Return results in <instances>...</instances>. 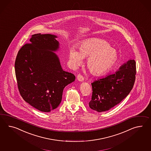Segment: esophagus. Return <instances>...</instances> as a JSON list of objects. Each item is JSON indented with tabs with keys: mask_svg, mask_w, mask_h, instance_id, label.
I'll use <instances>...</instances> for the list:
<instances>
[{
	"mask_svg": "<svg viewBox=\"0 0 151 151\" xmlns=\"http://www.w3.org/2000/svg\"><path fill=\"white\" fill-rule=\"evenodd\" d=\"M77 78L78 81H81V82L84 81V78L81 75V74L77 75Z\"/></svg>",
	"mask_w": 151,
	"mask_h": 151,
	"instance_id": "esophagus-1",
	"label": "esophagus"
}]
</instances>
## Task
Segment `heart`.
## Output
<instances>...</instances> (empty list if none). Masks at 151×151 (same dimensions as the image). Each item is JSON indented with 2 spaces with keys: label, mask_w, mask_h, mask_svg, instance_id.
Segmentation results:
<instances>
[{
  "label": "heart",
  "mask_w": 151,
  "mask_h": 151,
  "mask_svg": "<svg viewBox=\"0 0 151 151\" xmlns=\"http://www.w3.org/2000/svg\"><path fill=\"white\" fill-rule=\"evenodd\" d=\"M87 57L86 65L89 71L93 75H100L114 65L118 53L108 42L99 39L83 41L79 45L78 51L74 48L69 50V61L74 66L81 65L82 58Z\"/></svg>",
  "instance_id": "heart-1"
}]
</instances>
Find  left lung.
I'll use <instances>...</instances> for the list:
<instances>
[{"label": "left lung", "mask_w": 151, "mask_h": 151, "mask_svg": "<svg viewBox=\"0 0 151 151\" xmlns=\"http://www.w3.org/2000/svg\"><path fill=\"white\" fill-rule=\"evenodd\" d=\"M135 75L136 62L132 59L123 64L114 74L95 80L91 83L93 92L89 107L101 112L121 103L132 91Z\"/></svg>", "instance_id": "8db88e82"}]
</instances>
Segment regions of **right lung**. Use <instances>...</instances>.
I'll return each mask as SVG.
<instances>
[{
	"label": "right lung",
	"mask_w": 151,
	"mask_h": 151,
	"mask_svg": "<svg viewBox=\"0 0 151 151\" xmlns=\"http://www.w3.org/2000/svg\"><path fill=\"white\" fill-rule=\"evenodd\" d=\"M57 37L34 34L19 50L15 63L19 92L23 99L44 112L59 106L63 89L75 80L74 74L63 70L59 58L53 52L59 48Z\"/></svg>",
	"instance_id": "right-lung-1"
}]
</instances>
